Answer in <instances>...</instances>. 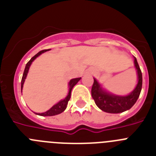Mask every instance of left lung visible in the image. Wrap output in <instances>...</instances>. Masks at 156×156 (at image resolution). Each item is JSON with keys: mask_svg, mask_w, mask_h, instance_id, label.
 <instances>
[{"mask_svg": "<svg viewBox=\"0 0 156 156\" xmlns=\"http://www.w3.org/2000/svg\"><path fill=\"white\" fill-rule=\"evenodd\" d=\"M134 59V67L137 70V83L133 90L126 95H118L106 90L94 78V83L91 88V95L96 105L108 113H120L127 111L136 103L142 87V73L140 69L136 58Z\"/></svg>", "mask_w": 156, "mask_h": 156, "instance_id": "left-lung-1", "label": "left lung"}]
</instances>
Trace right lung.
Instances as JSON below:
<instances>
[{"label":"right lung","instance_id":"1","mask_svg":"<svg viewBox=\"0 0 156 156\" xmlns=\"http://www.w3.org/2000/svg\"><path fill=\"white\" fill-rule=\"evenodd\" d=\"M49 51L48 50H43L39 51L37 55L34 56V57L30 59V61L27 62V64L26 65V67H25V70H24V73H23V78H22V82H21V91H23V84H24L25 80L27 79V76L28 75V73H29V69H30V66H31L32 63L37 58V57H39L41 55V54L44 53V52L48 51ZM81 77H79V78H74V79H72L70 80L69 82L68 83V86H69V92L66 95V97L64 99H62L60 100L58 103H56L55 105H54L52 106L51 108H50L49 110L46 111L45 112H42V113H37V112H34L35 114L38 115H41V116H52V115H58V114L62 113V112H64L66 110V107H67V105H68V101H69L70 97H71V91H72V89L73 88V87L77 83L79 82L80 80Z\"/></svg>","mask_w":156,"mask_h":156}]
</instances>
